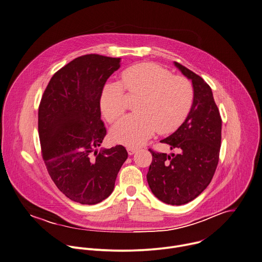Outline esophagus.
Instances as JSON below:
<instances>
[{
	"label": "esophagus",
	"mask_w": 262,
	"mask_h": 262,
	"mask_svg": "<svg viewBox=\"0 0 262 262\" xmlns=\"http://www.w3.org/2000/svg\"><path fill=\"white\" fill-rule=\"evenodd\" d=\"M126 150H127L128 155H134L138 151V148H136V147H127Z\"/></svg>",
	"instance_id": "34e87169"
}]
</instances>
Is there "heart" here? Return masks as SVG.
<instances>
[{"mask_svg":"<svg viewBox=\"0 0 262 262\" xmlns=\"http://www.w3.org/2000/svg\"><path fill=\"white\" fill-rule=\"evenodd\" d=\"M139 97L135 115L125 116L112 128L117 143L136 147L157 130L166 135L179 128L190 114L195 90L190 79L173 75L155 63H141L126 68L121 81H108L101 91L100 108L109 122L116 121L125 111V95Z\"/></svg>","mask_w":262,"mask_h":262,"instance_id":"obj_1","label":"heart"}]
</instances>
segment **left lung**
<instances>
[{"label": "left lung", "mask_w": 262, "mask_h": 262, "mask_svg": "<svg viewBox=\"0 0 262 262\" xmlns=\"http://www.w3.org/2000/svg\"><path fill=\"white\" fill-rule=\"evenodd\" d=\"M174 65L192 80L195 100L183 124L161 141L179 154L149 149L153 159L147 181L160 201L183 205L197 198L214 176L222 143V117L207 82L182 64L174 62Z\"/></svg>", "instance_id": "1"}]
</instances>
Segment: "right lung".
Returning a JSON list of instances; mask_svg holds the SVG:
<instances>
[{
  "mask_svg": "<svg viewBox=\"0 0 262 262\" xmlns=\"http://www.w3.org/2000/svg\"><path fill=\"white\" fill-rule=\"evenodd\" d=\"M120 60L98 54L73 59L52 76L39 103L38 136L47 170L57 188L80 204L109 197L127 159L121 145L98 151L106 136L100 95Z\"/></svg>",
  "mask_w": 262,
  "mask_h": 262,
  "instance_id": "right-lung-1",
  "label": "right lung"
}]
</instances>
